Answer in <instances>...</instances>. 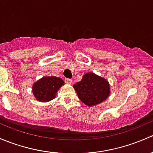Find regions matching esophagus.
<instances>
[{
	"mask_svg": "<svg viewBox=\"0 0 153 153\" xmlns=\"http://www.w3.org/2000/svg\"><path fill=\"white\" fill-rule=\"evenodd\" d=\"M65 82L67 83V84H71V83L72 82V80L71 79L65 78Z\"/></svg>",
	"mask_w": 153,
	"mask_h": 153,
	"instance_id": "1",
	"label": "esophagus"
}]
</instances>
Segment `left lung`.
<instances>
[{
  "label": "left lung",
  "mask_w": 153,
  "mask_h": 153,
  "mask_svg": "<svg viewBox=\"0 0 153 153\" xmlns=\"http://www.w3.org/2000/svg\"><path fill=\"white\" fill-rule=\"evenodd\" d=\"M79 99L88 106L100 104L110 95L108 80L92 72L85 74L80 82L74 85Z\"/></svg>",
  "instance_id": "8db88e82"
}]
</instances>
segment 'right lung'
Masks as SVG:
<instances>
[{"mask_svg":"<svg viewBox=\"0 0 153 153\" xmlns=\"http://www.w3.org/2000/svg\"><path fill=\"white\" fill-rule=\"evenodd\" d=\"M64 85V81L56 76H44L34 83L33 94L37 101L47 102L56 97V92Z\"/></svg>","mask_w":153,"mask_h":153,"instance_id":"1","label":"right lung"}]
</instances>
